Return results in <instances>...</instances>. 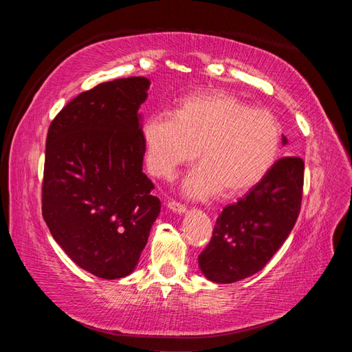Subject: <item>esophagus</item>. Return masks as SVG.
I'll use <instances>...</instances> for the list:
<instances>
[{"instance_id":"esophagus-1","label":"esophagus","mask_w":352,"mask_h":352,"mask_svg":"<svg viewBox=\"0 0 352 352\" xmlns=\"http://www.w3.org/2000/svg\"><path fill=\"white\" fill-rule=\"evenodd\" d=\"M167 208L170 211L177 212V214H180V216L185 214V212H186V207L182 206V204H179V202H176V201H170L168 204H167Z\"/></svg>"}]
</instances>
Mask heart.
<instances>
[{"instance_id": "obj_1", "label": "heart", "mask_w": 352, "mask_h": 352, "mask_svg": "<svg viewBox=\"0 0 352 352\" xmlns=\"http://www.w3.org/2000/svg\"><path fill=\"white\" fill-rule=\"evenodd\" d=\"M280 141V124L270 111L226 92L189 95L175 116L151 114L142 127L145 162L157 177L172 179L198 154L201 164L182 184L192 199L220 190L229 197L248 192L274 166Z\"/></svg>"}]
</instances>
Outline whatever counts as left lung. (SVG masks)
Segmentation results:
<instances>
[{
  "mask_svg": "<svg viewBox=\"0 0 352 352\" xmlns=\"http://www.w3.org/2000/svg\"><path fill=\"white\" fill-rule=\"evenodd\" d=\"M286 145V136L282 135ZM304 162L283 157L258 185L217 217L212 238L198 255L211 282L233 283L263 270L292 232L300 214Z\"/></svg>",
  "mask_w": 352,
  "mask_h": 352,
  "instance_id": "left-lung-1",
  "label": "left lung"
}]
</instances>
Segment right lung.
Wrapping results in <instances>:
<instances>
[{
  "label": "right lung",
  "mask_w": 352,
  "mask_h": 352,
  "mask_svg": "<svg viewBox=\"0 0 352 352\" xmlns=\"http://www.w3.org/2000/svg\"><path fill=\"white\" fill-rule=\"evenodd\" d=\"M150 79H114L79 94L50 124L42 216L73 263L101 279L131 274L162 202L142 172L140 107Z\"/></svg>",
  "instance_id": "add662e5"
}]
</instances>
